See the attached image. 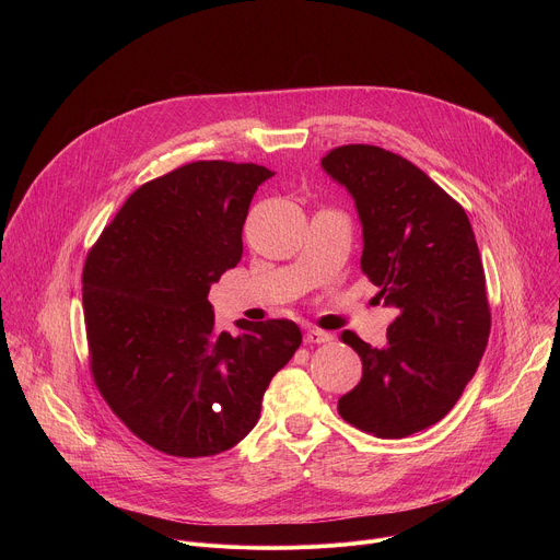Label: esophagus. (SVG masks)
Returning <instances> with one entry per match:
<instances>
[{"mask_svg": "<svg viewBox=\"0 0 560 560\" xmlns=\"http://www.w3.org/2000/svg\"><path fill=\"white\" fill-rule=\"evenodd\" d=\"M330 339H332L330 332L316 330V328H312V330L305 332V343H326V341H330Z\"/></svg>", "mask_w": 560, "mask_h": 560, "instance_id": "1", "label": "esophagus"}]
</instances>
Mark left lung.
I'll use <instances>...</instances> for the list:
<instances>
[{
	"instance_id": "1",
	"label": "left lung",
	"mask_w": 560,
	"mask_h": 560,
	"mask_svg": "<svg viewBox=\"0 0 560 560\" xmlns=\"http://www.w3.org/2000/svg\"><path fill=\"white\" fill-rule=\"evenodd\" d=\"M322 168L354 199L361 270L396 307L383 348L343 330L363 376L337 408L363 432L406 439L439 423L481 363L490 337L481 255L465 210L408 159L352 143L330 150Z\"/></svg>"
}]
</instances>
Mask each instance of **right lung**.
Here are the masks:
<instances>
[{
    "label": "right lung",
    "mask_w": 560,
    "mask_h": 560,
    "mask_svg": "<svg viewBox=\"0 0 560 560\" xmlns=\"http://www.w3.org/2000/svg\"><path fill=\"white\" fill-rule=\"evenodd\" d=\"M257 164L195 162L137 188L84 266L93 378L110 410L150 447L197 458L257 425L272 376L301 346L288 318L219 332L210 285L242 261Z\"/></svg>",
    "instance_id": "1"
}]
</instances>
